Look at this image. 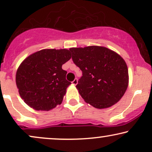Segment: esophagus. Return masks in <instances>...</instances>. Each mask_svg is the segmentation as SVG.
<instances>
[{
  "instance_id": "34e87169",
  "label": "esophagus",
  "mask_w": 152,
  "mask_h": 152,
  "mask_svg": "<svg viewBox=\"0 0 152 152\" xmlns=\"http://www.w3.org/2000/svg\"><path fill=\"white\" fill-rule=\"evenodd\" d=\"M77 83H78V79H77V78H75V79L72 81V84H73V85L76 86Z\"/></svg>"
}]
</instances>
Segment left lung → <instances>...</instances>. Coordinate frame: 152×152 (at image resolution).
I'll use <instances>...</instances> for the list:
<instances>
[{
    "mask_svg": "<svg viewBox=\"0 0 152 152\" xmlns=\"http://www.w3.org/2000/svg\"><path fill=\"white\" fill-rule=\"evenodd\" d=\"M72 60L81 70L76 88L83 99L97 109L120 100L128 85V71L120 55L107 48H73Z\"/></svg>",
    "mask_w": 152,
    "mask_h": 152,
    "instance_id": "1",
    "label": "left lung"
}]
</instances>
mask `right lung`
Masks as SVG:
<instances>
[{
  "label": "right lung",
  "mask_w": 152,
  "mask_h": 152,
  "mask_svg": "<svg viewBox=\"0 0 152 152\" xmlns=\"http://www.w3.org/2000/svg\"><path fill=\"white\" fill-rule=\"evenodd\" d=\"M71 57L66 49H45L25 59L16 74L19 93L25 103L41 111H49L61 104L71 84L62 66Z\"/></svg>",
  "instance_id": "add662e5"
}]
</instances>
